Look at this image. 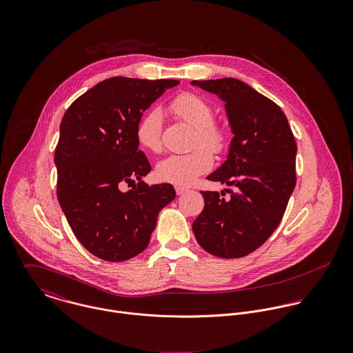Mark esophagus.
Returning <instances> with one entry per match:
<instances>
[{
    "label": "esophagus",
    "mask_w": 353,
    "mask_h": 353,
    "mask_svg": "<svg viewBox=\"0 0 353 353\" xmlns=\"http://www.w3.org/2000/svg\"><path fill=\"white\" fill-rule=\"evenodd\" d=\"M175 192H176L178 196H182V194L188 193L189 189H188V188H183V186H175Z\"/></svg>",
    "instance_id": "esophagus-1"
}]
</instances>
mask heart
I'll return each mask as SVG.
<instances>
[{"instance_id": "1", "label": "heart", "mask_w": 353, "mask_h": 353, "mask_svg": "<svg viewBox=\"0 0 353 353\" xmlns=\"http://www.w3.org/2000/svg\"><path fill=\"white\" fill-rule=\"evenodd\" d=\"M170 111L196 130L193 145L199 147L194 151L183 154H170L160 160L156 165V175L159 179L178 185L189 186L200 175L209 171L213 165V156L207 150L220 152L225 147V132L213 123V108L201 97L185 92L172 99ZM161 126L163 115L159 110L148 111L137 123L136 140L139 145L150 152L161 150ZM207 148L205 149L204 147Z\"/></svg>"}]
</instances>
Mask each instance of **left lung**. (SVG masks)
I'll list each match as a JSON object with an SVG mask.
<instances>
[{
  "label": "left lung",
  "instance_id": "1",
  "mask_svg": "<svg viewBox=\"0 0 353 353\" xmlns=\"http://www.w3.org/2000/svg\"><path fill=\"white\" fill-rule=\"evenodd\" d=\"M192 85L225 104L234 137L227 160L208 179L235 188L228 200L223 192H202L193 232L205 252L241 258L262 246L283 219L296 185L295 139L283 110L246 83L228 77Z\"/></svg>",
  "mask_w": 353,
  "mask_h": 353
}]
</instances>
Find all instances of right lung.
I'll return each instance as SVG.
<instances>
[{"label": "right lung", "instance_id": "obj_1", "mask_svg": "<svg viewBox=\"0 0 353 353\" xmlns=\"http://www.w3.org/2000/svg\"><path fill=\"white\" fill-rule=\"evenodd\" d=\"M178 80L111 77L66 110L55 148L57 197L79 242L95 256L121 262L144 252L159 212L175 199L170 183L147 185L139 150L143 112ZM128 183L132 189L122 192Z\"/></svg>", "mask_w": 353, "mask_h": 353}]
</instances>
